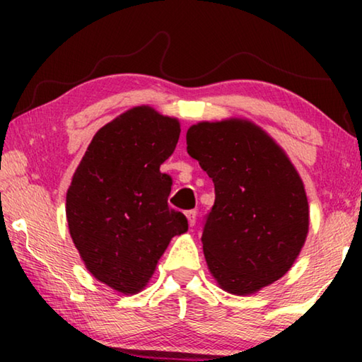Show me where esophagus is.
<instances>
[{
	"label": "esophagus",
	"instance_id": "obj_1",
	"mask_svg": "<svg viewBox=\"0 0 362 362\" xmlns=\"http://www.w3.org/2000/svg\"><path fill=\"white\" fill-rule=\"evenodd\" d=\"M187 220H188V225L189 226H194V223H196V212L194 211H188L187 212Z\"/></svg>",
	"mask_w": 362,
	"mask_h": 362
}]
</instances>
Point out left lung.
<instances>
[{
  "label": "left lung",
  "mask_w": 362,
  "mask_h": 362,
  "mask_svg": "<svg viewBox=\"0 0 362 362\" xmlns=\"http://www.w3.org/2000/svg\"><path fill=\"white\" fill-rule=\"evenodd\" d=\"M187 151L216 187L201 241L220 289L252 296L283 278L310 228L303 180L287 153L246 118L189 126Z\"/></svg>",
  "instance_id": "obj_1"
}]
</instances>
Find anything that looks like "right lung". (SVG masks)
<instances>
[{
    "label": "right lung",
    "instance_id": "1",
    "mask_svg": "<svg viewBox=\"0 0 362 362\" xmlns=\"http://www.w3.org/2000/svg\"><path fill=\"white\" fill-rule=\"evenodd\" d=\"M180 122L150 105L132 107L95 132L66 192L70 236L88 272L113 291H144L170 240L188 230L170 209L173 180L159 168Z\"/></svg>",
    "mask_w": 362,
    "mask_h": 362
}]
</instances>
